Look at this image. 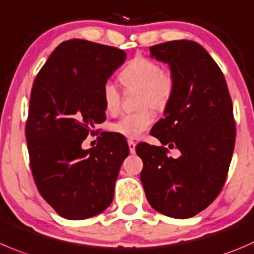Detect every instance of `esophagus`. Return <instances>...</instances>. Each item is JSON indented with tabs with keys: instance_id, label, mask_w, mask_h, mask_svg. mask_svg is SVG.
I'll return each mask as SVG.
<instances>
[{
	"instance_id": "esophagus-1",
	"label": "esophagus",
	"mask_w": 254,
	"mask_h": 254,
	"mask_svg": "<svg viewBox=\"0 0 254 254\" xmlns=\"http://www.w3.org/2000/svg\"><path fill=\"white\" fill-rule=\"evenodd\" d=\"M127 145H129V150L131 154H134L135 152V146H136V144H135L134 140H127Z\"/></svg>"
}]
</instances>
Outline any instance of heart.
Instances as JSON below:
<instances>
[{
    "label": "heart",
    "mask_w": 254,
    "mask_h": 254,
    "mask_svg": "<svg viewBox=\"0 0 254 254\" xmlns=\"http://www.w3.org/2000/svg\"><path fill=\"white\" fill-rule=\"evenodd\" d=\"M119 78L127 89L140 90L139 107L142 109L123 115L112 125V130L124 137L136 139L154 122V115L148 107L161 110L169 104L175 92V78L170 70L161 69L156 61L144 56L132 58L122 70ZM102 100L108 114L118 113L122 95L112 80L103 84Z\"/></svg>",
    "instance_id": "heart-1"
}]
</instances>
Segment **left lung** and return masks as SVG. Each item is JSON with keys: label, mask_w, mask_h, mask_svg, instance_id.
<instances>
[{"label": "left lung", "mask_w": 254, "mask_h": 254, "mask_svg": "<svg viewBox=\"0 0 254 254\" xmlns=\"http://www.w3.org/2000/svg\"><path fill=\"white\" fill-rule=\"evenodd\" d=\"M150 53L170 65L175 92L150 131L162 146H136L144 164L140 179L152 208L189 218L208 207L225 185L236 141L232 100L222 70L196 42H165ZM174 147L182 152L177 159L167 156Z\"/></svg>", "instance_id": "left-lung-1"}]
</instances>
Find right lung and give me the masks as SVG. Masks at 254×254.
<instances>
[{"instance_id":"add662e5","label":"right lung","mask_w":254,"mask_h":254,"mask_svg":"<svg viewBox=\"0 0 254 254\" xmlns=\"http://www.w3.org/2000/svg\"><path fill=\"white\" fill-rule=\"evenodd\" d=\"M125 58L115 47L70 39L54 49L33 82L26 123L32 175L42 197L67 220L93 217L114 197L127 141L104 131L92 149L82 142L105 120L103 84Z\"/></svg>"}]
</instances>
